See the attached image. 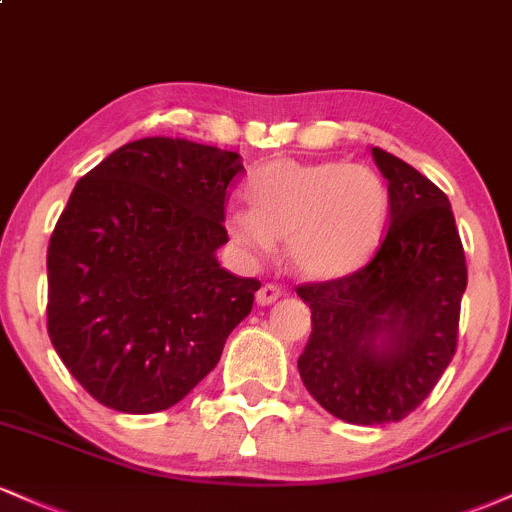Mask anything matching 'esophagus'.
<instances>
[{
    "mask_svg": "<svg viewBox=\"0 0 512 512\" xmlns=\"http://www.w3.org/2000/svg\"><path fill=\"white\" fill-rule=\"evenodd\" d=\"M284 296V289H279L276 284H264L260 291H257V303L260 305H272Z\"/></svg>",
    "mask_w": 512,
    "mask_h": 512,
    "instance_id": "1",
    "label": "esophagus"
}]
</instances>
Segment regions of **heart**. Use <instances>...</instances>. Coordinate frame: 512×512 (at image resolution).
Listing matches in <instances>:
<instances>
[{
    "mask_svg": "<svg viewBox=\"0 0 512 512\" xmlns=\"http://www.w3.org/2000/svg\"><path fill=\"white\" fill-rule=\"evenodd\" d=\"M248 209L228 214V233L240 248L267 255L286 240L298 272L334 279L361 267L383 238L390 190L361 163L276 158L250 175Z\"/></svg>",
    "mask_w": 512,
    "mask_h": 512,
    "instance_id": "obj_1",
    "label": "heart"
}]
</instances>
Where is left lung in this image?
Masks as SVG:
<instances>
[{
    "instance_id": "obj_1",
    "label": "left lung",
    "mask_w": 512,
    "mask_h": 512,
    "mask_svg": "<svg viewBox=\"0 0 512 512\" xmlns=\"http://www.w3.org/2000/svg\"><path fill=\"white\" fill-rule=\"evenodd\" d=\"M390 190V228L356 272L301 284L310 332L298 358L320 407L349 424L402 421L431 395L460 334L467 260L443 190L373 146Z\"/></svg>"
}]
</instances>
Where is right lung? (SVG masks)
<instances>
[{"mask_svg": "<svg viewBox=\"0 0 512 512\" xmlns=\"http://www.w3.org/2000/svg\"><path fill=\"white\" fill-rule=\"evenodd\" d=\"M236 151L149 137L76 182L48 245V334L93 399L125 414L178 404L250 315L257 279L216 262Z\"/></svg>", "mask_w": 512, "mask_h": 512, "instance_id": "obj_1", "label": "right lung"}]
</instances>
